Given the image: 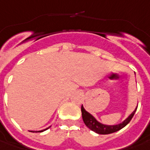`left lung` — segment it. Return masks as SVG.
<instances>
[{
  "label": "left lung",
  "instance_id": "8db88e82",
  "mask_svg": "<svg viewBox=\"0 0 150 150\" xmlns=\"http://www.w3.org/2000/svg\"><path fill=\"white\" fill-rule=\"evenodd\" d=\"M137 109H135L133 113L131 114L128 117L124 122H122L120 124L117 125H114V126H108V125H103L100 122H98L95 119V117L91 115V114L87 112L85 108H83V106H81V112H82V118L84 121V123L86 124V126L89 127L91 131H93L95 133L99 134H109L115 133L117 131H119L120 129H122V127H124L127 123L131 121V119L133 118L134 113L136 112Z\"/></svg>",
  "mask_w": 150,
  "mask_h": 150
}]
</instances>
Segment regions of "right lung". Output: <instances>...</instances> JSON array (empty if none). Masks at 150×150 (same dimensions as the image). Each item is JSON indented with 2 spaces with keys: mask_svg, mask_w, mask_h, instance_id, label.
I'll use <instances>...</instances> for the list:
<instances>
[{
  "mask_svg": "<svg viewBox=\"0 0 150 150\" xmlns=\"http://www.w3.org/2000/svg\"><path fill=\"white\" fill-rule=\"evenodd\" d=\"M44 130H46V129H44ZM44 130H43V131H44ZM38 132H42V131H38Z\"/></svg>",
  "mask_w": 150,
  "mask_h": 150,
  "instance_id": "obj_1",
  "label": "right lung"
}]
</instances>
